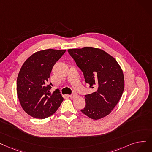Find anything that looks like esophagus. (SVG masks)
I'll return each mask as SVG.
<instances>
[{"mask_svg": "<svg viewBox=\"0 0 152 152\" xmlns=\"http://www.w3.org/2000/svg\"><path fill=\"white\" fill-rule=\"evenodd\" d=\"M76 97H77V94L76 93H73V94L69 95V97L71 99H73V98H75Z\"/></svg>", "mask_w": 152, "mask_h": 152, "instance_id": "obj_1", "label": "esophagus"}]
</instances>
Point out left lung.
Segmentation results:
<instances>
[{
  "instance_id": "left-lung-1",
  "label": "left lung",
  "mask_w": 152,
  "mask_h": 152,
  "mask_svg": "<svg viewBox=\"0 0 152 152\" xmlns=\"http://www.w3.org/2000/svg\"><path fill=\"white\" fill-rule=\"evenodd\" d=\"M83 72L85 81L96 92L85 96L82 113L94 120L108 115L119 101L124 89L123 71L115 59L105 51L84 47L68 50Z\"/></svg>"
}]
</instances>
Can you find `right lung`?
Segmentation results:
<instances>
[{
    "mask_svg": "<svg viewBox=\"0 0 152 152\" xmlns=\"http://www.w3.org/2000/svg\"><path fill=\"white\" fill-rule=\"evenodd\" d=\"M66 50L38 51L26 60L20 70L17 93L22 109L30 116L43 119L53 114L63 97L58 90L51 94L48 79L53 67Z\"/></svg>",
    "mask_w": 152,
    "mask_h": 152,
    "instance_id": "right-lung-1",
    "label": "right lung"
}]
</instances>
